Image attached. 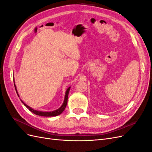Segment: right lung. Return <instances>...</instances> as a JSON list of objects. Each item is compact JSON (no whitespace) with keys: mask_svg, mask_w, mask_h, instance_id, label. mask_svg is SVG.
Segmentation results:
<instances>
[{"mask_svg":"<svg viewBox=\"0 0 152 152\" xmlns=\"http://www.w3.org/2000/svg\"><path fill=\"white\" fill-rule=\"evenodd\" d=\"M14 85H15L16 93H17L18 96H19V94H18L17 89H16V86L15 84V81H14ZM70 87H69L66 91L65 95V99H64V102H63L62 105L58 109L54 110V111H52V112H42V111H38V110H34L33 108H31L30 107H29V106L26 104L21 99V102L23 103V104L25 106V107L30 110V111H31L34 114L37 115L43 116V117H55V116H57V115H60L61 113H62V112L64 111V110H65V109L66 107V104H67V102H68V93H69V91H70Z\"/></svg>","mask_w":152,"mask_h":152,"instance_id":"right-lung-1","label":"right lung"}]
</instances>
